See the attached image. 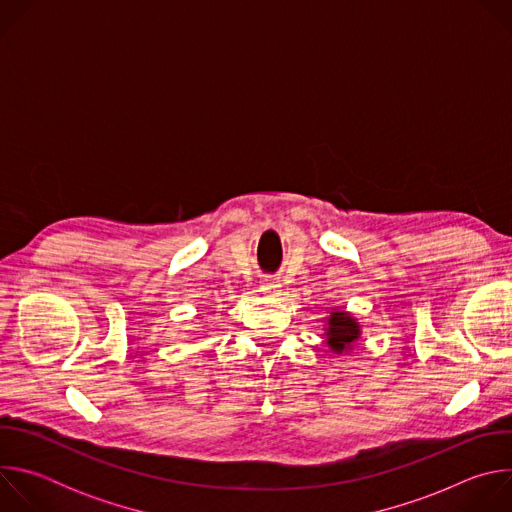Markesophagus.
<instances>
[{
    "label": "esophagus",
    "instance_id": "34e87169",
    "mask_svg": "<svg viewBox=\"0 0 512 512\" xmlns=\"http://www.w3.org/2000/svg\"><path fill=\"white\" fill-rule=\"evenodd\" d=\"M273 287H277V285H273V283H265V285H263L265 291H269V289H273Z\"/></svg>",
    "mask_w": 512,
    "mask_h": 512
}]
</instances>
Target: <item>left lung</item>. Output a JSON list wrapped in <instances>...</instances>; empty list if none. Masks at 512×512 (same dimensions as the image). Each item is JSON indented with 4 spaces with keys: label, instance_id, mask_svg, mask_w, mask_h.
<instances>
[{
    "label": "left lung",
    "instance_id": "8db88e82",
    "mask_svg": "<svg viewBox=\"0 0 512 512\" xmlns=\"http://www.w3.org/2000/svg\"><path fill=\"white\" fill-rule=\"evenodd\" d=\"M328 328V344L336 350H350L352 342L358 338V324L348 318L346 312H332Z\"/></svg>",
    "mask_w": 512,
    "mask_h": 512
}]
</instances>
